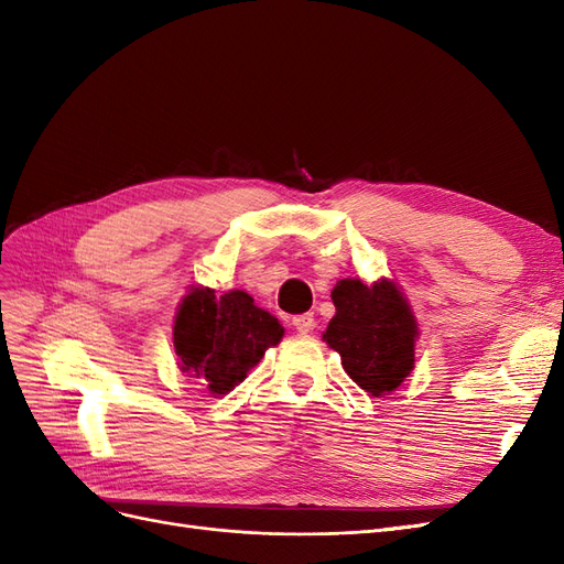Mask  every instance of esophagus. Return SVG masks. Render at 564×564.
<instances>
[{
    "label": "esophagus",
    "instance_id": "esophagus-1",
    "mask_svg": "<svg viewBox=\"0 0 564 564\" xmlns=\"http://www.w3.org/2000/svg\"><path fill=\"white\" fill-rule=\"evenodd\" d=\"M294 327L301 332V334H311L315 329V315L313 313H305V315H296L292 319Z\"/></svg>",
    "mask_w": 564,
    "mask_h": 564
}]
</instances>
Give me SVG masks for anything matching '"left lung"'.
<instances>
[{
  "instance_id": "8db88e82",
  "label": "left lung",
  "mask_w": 564,
  "mask_h": 564,
  "mask_svg": "<svg viewBox=\"0 0 564 564\" xmlns=\"http://www.w3.org/2000/svg\"><path fill=\"white\" fill-rule=\"evenodd\" d=\"M332 301L336 315L322 338L340 355L348 377L373 398L395 390L414 367L419 336L400 289L388 280H338Z\"/></svg>"
}]
</instances>
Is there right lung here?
Masks as SVG:
<instances>
[{
  "label": "right lung",
  "mask_w": 564,
  "mask_h": 564,
  "mask_svg": "<svg viewBox=\"0 0 564 564\" xmlns=\"http://www.w3.org/2000/svg\"><path fill=\"white\" fill-rule=\"evenodd\" d=\"M284 329L270 313L253 305L247 292L216 296L197 286L181 303L174 322L178 365L199 379L214 395H226L247 379L270 346H278Z\"/></svg>",
  "instance_id": "obj_1"
}]
</instances>
